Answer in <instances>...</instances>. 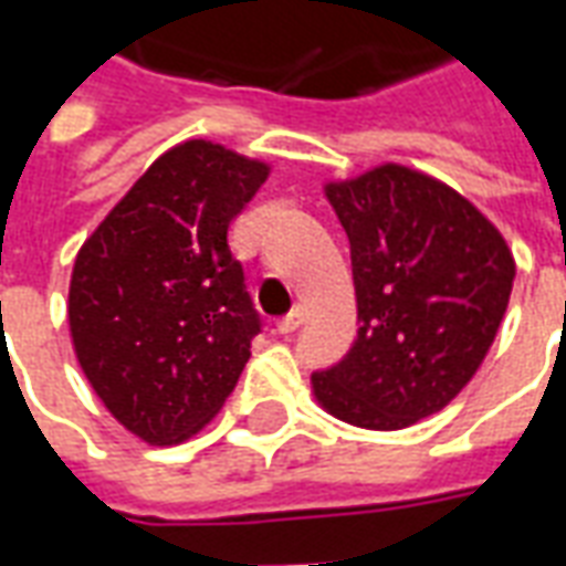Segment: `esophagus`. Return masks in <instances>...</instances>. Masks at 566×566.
I'll return each instance as SVG.
<instances>
[{
	"mask_svg": "<svg viewBox=\"0 0 566 566\" xmlns=\"http://www.w3.org/2000/svg\"><path fill=\"white\" fill-rule=\"evenodd\" d=\"M303 321H306V308L296 306L291 315H284V318L279 321V327H275V331L282 333V336H287V333L300 331V327H303Z\"/></svg>",
	"mask_w": 566,
	"mask_h": 566,
	"instance_id": "1",
	"label": "esophagus"
}]
</instances>
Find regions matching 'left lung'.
<instances>
[{
    "label": "left lung",
    "instance_id": "8db88e82",
    "mask_svg": "<svg viewBox=\"0 0 566 566\" xmlns=\"http://www.w3.org/2000/svg\"><path fill=\"white\" fill-rule=\"evenodd\" d=\"M324 197L352 242L360 327L352 352L312 376V394L345 424L403 430L482 367L515 258L470 199L400 163L327 181Z\"/></svg>",
    "mask_w": 566,
    "mask_h": 566
}]
</instances>
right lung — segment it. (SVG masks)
I'll list each match as a JSON object with an SVG mask.
<instances>
[{
    "label": "right lung",
    "mask_w": 566,
    "mask_h": 566,
    "mask_svg": "<svg viewBox=\"0 0 566 566\" xmlns=\"http://www.w3.org/2000/svg\"><path fill=\"white\" fill-rule=\"evenodd\" d=\"M270 163L209 139L175 145L81 245L69 333L105 409L148 446L218 416L251 357L260 315L227 233Z\"/></svg>",
    "instance_id": "1"
}]
</instances>
